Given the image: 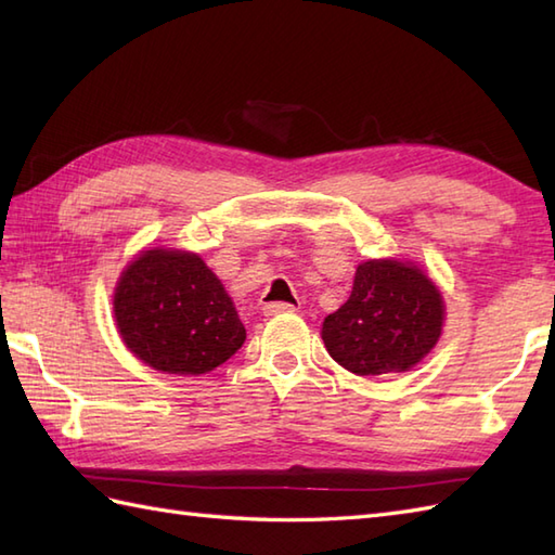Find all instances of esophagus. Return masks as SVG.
I'll use <instances>...</instances> for the list:
<instances>
[{
  "label": "esophagus",
  "mask_w": 555,
  "mask_h": 555,
  "mask_svg": "<svg viewBox=\"0 0 555 555\" xmlns=\"http://www.w3.org/2000/svg\"><path fill=\"white\" fill-rule=\"evenodd\" d=\"M286 312H296V305H291V302H267L264 305V314L267 317L286 314Z\"/></svg>",
  "instance_id": "34e87169"
}]
</instances>
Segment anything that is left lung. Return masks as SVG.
Returning a JSON list of instances; mask_svg holds the SVG:
<instances>
[{"instance_id": "8db88e82", "label": "left lung", "mask_w": 555, "mask_h": 555, "mask_svg": "<svg viewBox=\"0 0 555 555\" xmlns=\"http://www.w3.org/2000/svg\"><path fill=\"white\" fill-rule=\"evenodd\" d=\"M443 300L422 269L370 259L356 271L350 298L328 314L322 338L340 367L358 376L405 372L436 346Z\"/></svg>"}]
</instances>
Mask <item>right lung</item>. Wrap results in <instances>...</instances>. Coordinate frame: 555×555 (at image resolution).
<instances>
[{
    "label": "right lung",
    "instance_id": "1",
    "mask_svg": "<svg viewBox=\"0 0 555 555\" xmlns=\"http://www.w3.org/2000/svg\"><path fill=\"white\" fill-rule=\"evenodd\" d=\"M114 314L124 344L159 372L205 374L245 344L221 281L193 253L145 250L121 274Z\"/></svg>",
    "mask_w": 555,
    "mask_h": 555
}]
</instances>
